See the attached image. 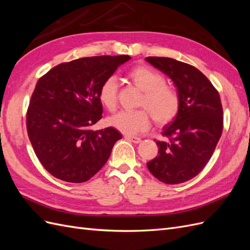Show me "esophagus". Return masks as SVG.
Returning a JSON list of instances; mask_svg holds the SVG:
<instances>
[{"label":"esophagus","instance_id":"34e87169","mask_svg":"<svg viewBox=\"0 0 250 250\" xmlns=\"http://www.w3.org/2000/svg\"><path fill=\"white\" fill-rule=\"evenodd\" d=\"M124 138H125L126 140H128V141H130V142L134 143V144H139V143H141V142H142V140H141L140 138L132 137V135H125Z\"/></svg>","mask_w":250,"mask_h":250}]
</instances>
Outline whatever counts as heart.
Returning a JSON list of instances; mask_svg holds the SVG:
<instances>
[{
  "label": "heart",
  "instance_id": "heart-1",
  "mask_svg": "<svg viewBox=\"0 0 250 250\" xmlns=\"http://www.w3.org/2000/svg\"><path fill=\"white\" fill-rule=\"evenodd\" d=\"M128 77L143 92L140 105L146 108L133 111L122 110L108 118V124L119 131L135 134L147 129L150 113L157 124H167L178 113L180 100L177 92L166 83L161 73L148 65H137L128 72ZM100 102L113 111L118 105V81L115 76L105 79L98 93Z\"/></svg>",
  "mask_w": 250,
  "mask_h": 250
}]
</instances>
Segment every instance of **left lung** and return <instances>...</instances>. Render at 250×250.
<instances>
[{"label":"left lung","mask_w":250,"mask_h":250,"mask_svg":"<svg viewBox=\"0 0 250 250\" xmlns=\"http://www.w3.org/2000/svg\"><path fill=\"white\" fill-rule=\"evenodd\" d=\"M146 60L171 78L180 100L177 116L162 132L168 140L156 141L158 155L147 167L165 184H183L206 167L221 138L220 95L206 75L191 64L168 57Z\"/></svg>","instance_id":"obj_1"}]
</instances>
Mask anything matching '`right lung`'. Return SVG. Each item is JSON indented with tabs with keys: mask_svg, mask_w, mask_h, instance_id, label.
Returning <instances> with one entry per match:
<instances>
[{
	"mask_svg": "<svg viewBox=\"0 0 250 250\" xmlns=\"http://www.w3.org/2000/svg\"><path fill=\"white\" fill-rule=\"evenodd\" d=\"M130 59L94 56L60 63L37 81L27 110V132L43 168L80 184L92 178L122 134L112 127L90 129L102 118L101 83Z\"/></svg>",
	"mask_w": 250,
	"mask_h": 250,
	"instance_id": "1",
	"label": "right lung"
}]
</instances>
